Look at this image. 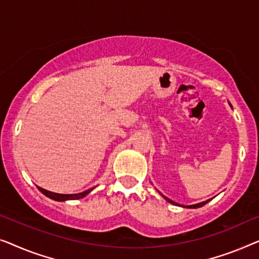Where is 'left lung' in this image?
Listing matches in <instances>:
<instances>
[{
  "mask_svg": "<svg viewBox=\"0 0 259 259\" xmlns=\"http://www.w3.org/2000/svg\"><path fill=\"white\" fill-rule=\"evenodd\" d=\"M163 196V195H162ZM163 197H164V199L165 201H167L169 203H171V204H174V205H178V204L176 203V202H174V201H171V199H169L167 197H165V196H163ZM210 199H207V201H205V202H202V203H198V204H194V205H188L187 207H189V209H197V207H201V206H203V205H205V204L209 202Z\"/></svg>",
  "mask_w": 259,
  "mask_h": 259,
  "instance_id": "1",
  "label": "left lung"
}]
</instances>
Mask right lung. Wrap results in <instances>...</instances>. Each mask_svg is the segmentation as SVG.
Returning a JSON list of instances; mask_svg holds the SVG:
<instances>
[{
    "label": "right lung",
    "instance_id": "1",
    "mask_svg": "<svg viewBox=\"0 0 259 259\" xmlns=\"http://www.w3.org/2000/svg\"><path fill=\"white\" fill-rule=\"evenodd\" d=\"M94 188L92 189H88V190L83 191V192H79V194H74V195H63V194H56V192H52V191H48L46 190V189H42L38 187V190L42 192L43 195H46L47 197L54 199V201H58V202H63V201H70V199H79V198H83L85 197L87 195L89 194L90 191L93 190Z\"/></svg>",
    "mask_w": 259,
    "mask_h": 259
}]
</instances>
